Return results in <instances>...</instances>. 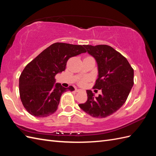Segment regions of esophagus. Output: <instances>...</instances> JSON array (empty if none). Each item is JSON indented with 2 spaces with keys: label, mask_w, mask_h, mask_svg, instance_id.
Wrapping results in <instances>:
<instances>
[{
  "label": "esophagus",
  "mask_w": 156,
  "mask_h": 156,
  "mask_svg": "<svg viewBox=\"0 0 156 156\" xmlns=\"http://www.w3.org/2000/svg\"><path fill=\"white\" fill-rule=\"evenodd\" d=\"M83 91V90L81 89H75V91H76V92H80V91Z\"/></svg>",
  "instance_id": "esophagus-1"
}]
</instances>
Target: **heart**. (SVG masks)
<instances>
[{
  "mask_svg": "<svg viewBox=\"0 0 156 156\" xmlns=\"http://www.w3.org/2000/svg\"><path fill=\"white\" fill-rule=\"evenodd\" d=\"M87 80H88V78L83 79H81V80L80 81V82H79V83H80L81 85H84L85 83H86V81H87Z\"/></svg>",
  "mask_w": 156,
  "mask_h": 156,
  "instance_id": "b5f03b06",
  "label": "heart"
}]
</instances>
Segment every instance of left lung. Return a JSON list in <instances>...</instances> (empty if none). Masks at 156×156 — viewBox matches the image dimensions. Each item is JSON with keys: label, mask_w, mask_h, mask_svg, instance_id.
Masks as SVG:
<instances>
[{"label": "left lung", "mask_w": 156, "mask_h": 156, "mask_svg": "<svg viewBox=\"0 0 156 156\" xmlns=\"http://www.w3.org/2000/svg\"><path fill=\"white\" fill-rule=\"evenodd\" d=\"M95 58L98 78L93 88L101 89L102 94L94 97L87 90V101L80 108L93 117L103 118L112 115L125 103L133 85V69L127 58L106 44L83 45Z\"/></svg>", "instance_id": "left-lung-1"}]
</instances>
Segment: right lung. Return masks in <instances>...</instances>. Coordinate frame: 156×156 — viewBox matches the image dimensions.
<instances>
[{
	"instance_id": "right-lung-1",
	"label": "right lung",
	"mask_w": 156,
	"mask_h": 156,
	"mask_svg": "<svg viewBox=\"0 0 156 156\" xmlns=\"http://www.w3.org/2000/svg\"><path fill=\"white\" fill-rule=\"evenodd\" d=\"M86 52L81 45L55 43L27 65L19 77V93L30 115L44 117L56 112L62 94L75 89L55 83V75L65 70L69 58Z\"/></svg>"
}]
</instances>
